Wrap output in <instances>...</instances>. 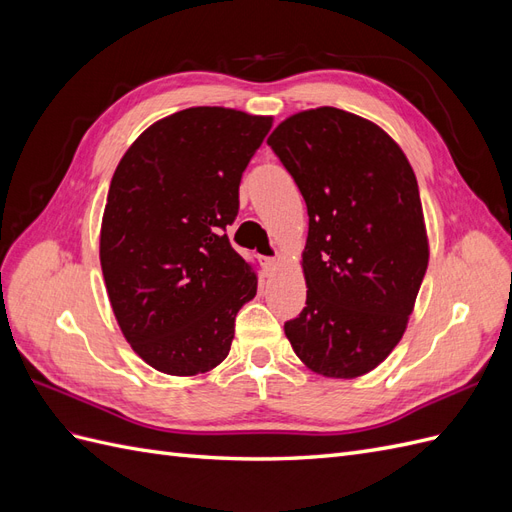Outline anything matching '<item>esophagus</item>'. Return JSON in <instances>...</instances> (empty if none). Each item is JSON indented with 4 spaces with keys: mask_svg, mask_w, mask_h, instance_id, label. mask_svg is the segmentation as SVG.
<instances>
[{
    "mask_svg": "<svg viewBox=\"0 0 512 512\" xmlns=\"http://www.w3.org/2000/svg\"><path fill=\"white\" fill-rule=\"evenodd\" d=\"M262 267H265V271H267V273H273V271L277 269V258H273V256H265V258H262Z\"/></svg>",
    "mask_w": 512,
    "mask_h": 512,
    "instance_id": "obj_1",
    "label": "esophagus"
}]
</instances>
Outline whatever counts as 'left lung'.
Returning <instances> with one entry per match:
<instances>
[{
	"label": "left lung",
	"instance_id": "8db88e82",
	"mask_svg": "<svg viewBox=\"0 0 512 512\" xmlns=\"http://www.w3.org/2000/svg\"><path fill=\"white\" fill-rule=\"evenodd\" d=\"M267 145L309 215L307 301L288 342L316 374L363 376L404 335L427 271L414 170L376 123L333 106L288 117Z\"/></svg>",
	"mask_w": 512,
	"mask_h": 512
}]
</instances>
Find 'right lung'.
<instances>
[{
	"label": "right lung",
	"mask_w": 512,
	"mask_h": 512,
	"mask_svg": "<svg viewBox=\"0 0 512 512\" xmlns=\"http://www.w3.org/2000/svg\"><path fill=\"white\" fill-rule=\"evenodd\" d=\"M271 117L222 106L153 123L121 158L104 207L100 265L134 352L170 376L220 365L256 273L232 250L239 183Z\"/></svg>",
	"instance_id": "right-lung-1"
}]
</instances>
